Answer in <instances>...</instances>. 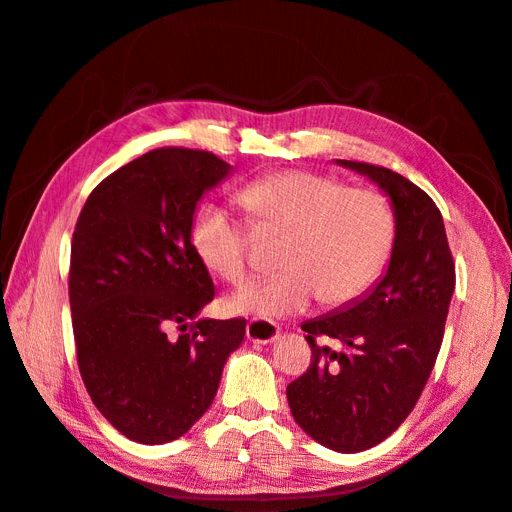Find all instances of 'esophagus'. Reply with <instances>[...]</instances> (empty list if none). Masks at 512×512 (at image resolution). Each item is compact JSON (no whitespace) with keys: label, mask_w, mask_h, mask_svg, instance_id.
I'll list each match as a JSON object with an SVG mask.
<instances>
[{"label":"esophagus","mask_w":512,"mask_h":512,"mask_svg":"<svg viewBox=\"0 0 512 512\" xmlns=\"http://www.w3.org/2000/svg\"><path fill=\"white\" fill-rule=\"evenodd\" d=\"M280 337V326L268 320H251L247 324V339L259 345L274 343Z\"/></svg>","instance_id":"esophagus-1"}]
</instances>
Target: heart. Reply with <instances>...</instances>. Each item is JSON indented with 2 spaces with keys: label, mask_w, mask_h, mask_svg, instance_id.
Instances as JSON below:
<instances>
[{
  "label": "heart",
  "mask_w": 512,
  "mask_h": 512,
  "mask_svg": "<svg viewBox=\"0 0 512 512\" xmlns=\"http://www.w3.org/2000/svg\"><path fill=\"white\" fill-rule=\"evenodd\" d=\"M259 228L286 230L284 272L255 280L230 297L236 314L282 318L305 311L318 297L341 307L379 280L395 240L387 198L368 188H345L335 177L278 171L238 194ZM192 247L209 270L228 282L251 268L247 230L226 207L205 203L192 221Z\"/></svg>",
  "instance_id": "1"
}]
</instances>
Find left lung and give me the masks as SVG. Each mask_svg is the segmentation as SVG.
<instances>
[{"label":"left lung","instance_id":"left-lung-1","mask_svg":"<svg viewBox=\"0 0 512 512\" xmlns=\"http://www.w3.org/2000/svg\"><path fill=\"white\" fill-rule=\"evenodd\" d=\"M379 186L395 215L387 272L349 305L301 324L311 364L286 387L297 425L324 448L364 452L416 406L443 341L456 274L437 205L404 175L335 161ZM318 336L344 349L320 346Z\"/></svg>","mask_w":512,"mask_h":512}]
</instances>
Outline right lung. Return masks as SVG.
<instances>
[{"mask_svg":"<svg viewBox=\"0 0 512 512\" xmlns=\"http://www.w3.org/2000/svg\"><path fill=\"white\" fill-rule=\"evenodd\" d=\"M230 173L205 150H150L102 180L77 219L69 299L79 372L131 441L161 446L188 433L242 345L247 320H196L215 286L190 238L198 201Z\"/></svg>","mask_w":512,"mask_h":512,"instance_id":"obj_1","label":"right lung"}]
</instances>
